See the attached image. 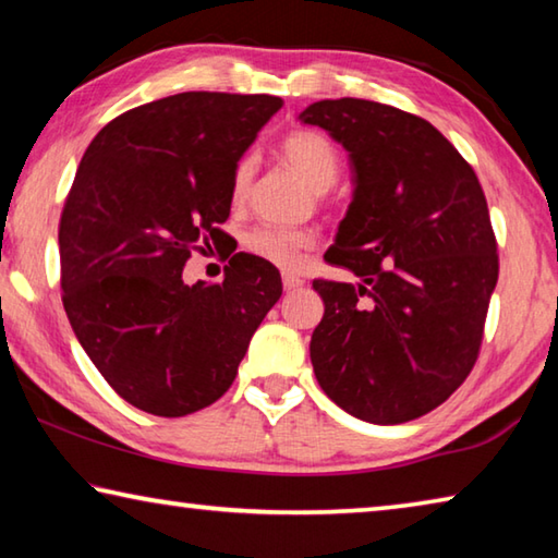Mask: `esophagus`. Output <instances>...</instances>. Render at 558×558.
<instances>
[{
  "instance_id": "obj_1",
  "label": "esophagus",
  "mask_w": 558,
  "mask_h": 558,
  "mask_svg": "<svg viewBox=\"0 0 558 558\" xmlns=\"http://www.w3.org/2000/svg\"><path fill=\"white\" fill-rule=\"evenodd\" d=\"M282 288H286L288 292H292V290L302 288V280L295 278V276H282Z\"/></svg>"
}]
</instances>
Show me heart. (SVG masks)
Listing matches in <instances>:
<instances>
[{
    "mask_svg": "<svg viewBox=\"0 0 558 558\" xmlns=\"http://www.w3.org/2000/svg\"><path fill=\"white\" fill-rule=\"evenodd\" d=\"M280 155L315 192H325L335 184L339 174V153L329 143L323 132L315 130H295L282 140ZM253 172L251 157H243L233 169V196H241L248 186ZM245 245L253 256L272 263L282 270L298 268L305 253L315 245V235L300 229H272V226H260L251 231Z\"/></svg>",
    "mask_w": 558,
    "mask_h": 558,
    "instance_id": "1",
    "label": "heart"
}]
</instances>
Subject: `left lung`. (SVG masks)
<instances>
[{"mask_svg":"<svg viewBox=\"0 0 558 558\" xmlns=\"http://www.w3.org/2000/svg\"><path fill=\"white\" fill-rule=\"evenodd\" d=\"M352 167L332 266L356 282L315 280L325 302L310 359L339 409L376 426L426 415L475 364L497 286V243L472 167L423 118L362 98L317 100Z\"/></svg>","mask_w":558,"mask_h":558,"instance_id":"left-lung-1","label":"left lung"}]
</instances>
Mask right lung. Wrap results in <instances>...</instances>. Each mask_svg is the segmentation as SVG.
<instances>
[{"instance_id":"obj_1","label":"right lung","mask_w":558,"mask_h":558,"mask_svg":"<svg viewBox=\"0 0 558 558\" xmlns=\"http://www.w3.org/2000/svg\"><path fill=\"white\" fill-rule=\"evenodd\" d=\"M282 108L276 96L177 93L122 112L83 155L59 251L69 323L122 399L165 418L229 391L280 272L235 253L219 286H186L196 243L219 241L233 169Z\"/></svg>"}]
</instances>
